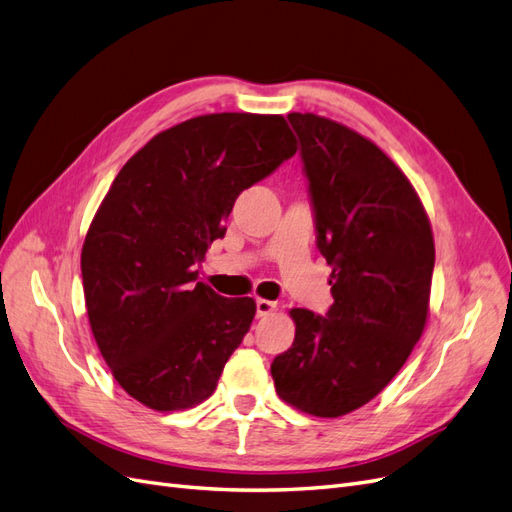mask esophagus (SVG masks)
<instances>
[{"mask_svg": "<svg viewBox=\"0 0 512 512\" xmlns=\"http://www.w3.org/2000/svg\"><path fill=\"white\" fill-rule=\"evenodd\" d=\"M277 303L275 301H269V299H256V314L262 318V316H269L271 312H275Z\"/></svg>", "mask_w": 512, "mask_h": 512, "instance_id": "esophagus-1", "label": "esophagus"}]
</instances>
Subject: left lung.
Returning a JSON list of instances; mask_svg holds the SVG:
<instances>
[{"instance_id": "left-lung-1", "label": "left lung", "mask_w": 512, "mask_h": 512, "mask_svg": "<svg viewBox=\"0 0 512 512\" xmlns=\"http://www.w3.org/2000/svg\"><path fill=\"white\" fill-rule=\"evenodd\" d=\"M331 271L327 316L290 309L292 348L271 363L275 391L335 418L374 399L423 335L436 247L427 213L382 149L342 123L290 113Z\"/></svg>"}]
</instances>
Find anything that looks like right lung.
Listing matches in <instances>:
<instances>
[{
    "mask_svg": "<svg viewBox=\"0 0 512 512\" xmlns=\"http://www.w3.org/2000/svg\"><path fill=\"white\" fill-rule=\"evenodd\" d=\"M297 153L282 115L215 113L156 134L119 170L81 254L91 333L119 386L158 412L211 397L256 303L198 280L237 196Z\"/></svg>",
    "mask_w": 512,
    "mask_h": 512,
    "instance_id": "add662e5",
    "label": "right lung"
}]
</instances>
